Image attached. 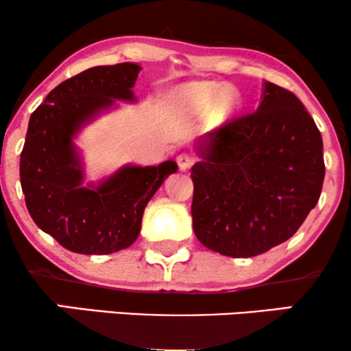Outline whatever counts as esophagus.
<instances>
[{"label": "esophagus", "instance_id": "obj_1", "mask_svg": "<svg viewBox=\"0 0 351 351\" xmlns=\"http://www.w3.org/2000/svg\"><path fill=\"white\" fill-rule=\"evenodd\" d=\"M176 163H178L181 171H186L195 163V160H193V156L186 155V153H181V155H178V158H176Z\"/></svg>", "mask_w": 351, "mask_h": 351}]
</instances>
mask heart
I'll use <instances>...</instances> for the list:
<instances>
[{"mask_svg": "<svg viewBox=\"0 0 351 351\" xmlns=\"http://www.w3.org/2000/svg\"><path fill=\"white\" fill-rule=\"evenodd\" d=\"M170 97L183 114L193 117L213 115L226 120L239 107V94L232 87H223L215 82H188L173 88Z\"/></svg>", "mask_w": 351, "mask_h": 351, "instance_id": "b5f03b06", "label": "heart"}]
</instances>
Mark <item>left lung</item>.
Returning a JSON list of instances; mask_svg holds the SVG:
<instances>
[{"instance_id": "8db88e82", "label": "left lung", "mask_w": 351, "mask_h": 351, "mask_svg": "<svg viewBox=\"0 0 351 351\" xmlns=\"http://www.w3.org/2000/svg\"><path fill=\"white\" fill-rule=\"evenodd\" d=\"M196 152L193 229L223 256H259L285 243L320 198V132L304 104L272 82L256 112L199 136Z\"/></svg>"}]
</instances>
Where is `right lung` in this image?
Returning <instances> with one entry per match:
<instances>
[{"label":"right lung","mask_w":351,"mask_h":351,"mask_svg":"<svg viewBox=\"0 0 351 351\" xmlns=\"http://www.w3.org/2000/svg\"><path fill=\"white\" fill-rule=\"evenodd\" d=\"M142 67L134 62L97 66L52 88L33 112L21 152L19 176L27 211L38 228L77 254H112L130 247L145 206L178 165H123L97 183H84L75 136L87 123L135 102Z\"/></svg>","instance_id":"right-lung-1"}]
</instances>
